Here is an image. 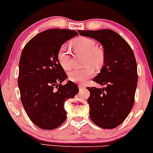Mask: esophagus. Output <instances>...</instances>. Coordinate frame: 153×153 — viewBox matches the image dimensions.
<instances>
[{
    "label": "esophagus",
    "instance_id": "1",
    "mask_svg": "<svg viewBox=\"0 0 153 153\" xmlns=\"http://www.w3.org/2000/svg\"><path fill=\"white\" fill-rule=\"evenodd\" d=\"M78 87H79V89H82V88H85V85H78Z\"/></svg>",
    "mask_w": 153,
    "mask_h": 153
}]
</instances>
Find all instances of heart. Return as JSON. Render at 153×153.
Listing matches in <instances>:
<instances>
[{"instance_id": "b5f03b06", "label": "heart", "mask_w": 153, "mask_h": 153, "mask_svg": "<svg viewBox=\"0 0 153 153\" xmlns=\"http://www.w3.org/2000/svg\"><path fill=\"white\" fill-rule=\"evenodd\" d=\"M72 47L76 52L85 53L86 57L84 63L88 66L83 68H74L68 72V76L70 80L83 83L94 75V68H100L104 61L103 52L98 48L96 41L88 37H80L71 43ZM57 59L60 65L65 70H69L72 66L71 52L68 45H63L59 49Z\"/></svg>"}]
</instances>
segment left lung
I'll use <instances>...</instances> for the list:
<instances>
[{
    "label": "left lung",
    "instance_id": "1",
    "mask_svg": "<svg viewBox=\"0 0 153 153\" xmlns=\"http://www.w3.org/2000/svg\"><path fill=\"white\" fill-rule=\"evenodd\" d=\"M81 36L97 40L104 52L103 66L93 79L103 88H87L90 118L104 129H114L125 120L134 102L137 68L134 52L127 42L111 29L80 31Z\"/></svg>",
    "mask_w": 153,
    "mask_h": 153
}]
</instances>
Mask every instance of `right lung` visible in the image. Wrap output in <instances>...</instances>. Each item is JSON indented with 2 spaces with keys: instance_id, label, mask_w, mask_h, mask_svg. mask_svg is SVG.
<instances>
[{
  "instance_id": "add662e5",
  "label": "right lung",
  "mask_w": 153,
  "mask_h": 153,
  "mask_svg": "<svg viewBox=\"0 0 153 153\" xmlns=\"http://www.w3.org/2000/svg\"><path fill=\"white\" fill-rule=\"evenodd\" d=\"M77 35V31L69 29L45 30L28 42L21 54V101L31 122L42 129H54L65 121V101L79 91L71 80L61 84L67 75L57 59L60 47Z\"/></svg>"
}]
</instances>
